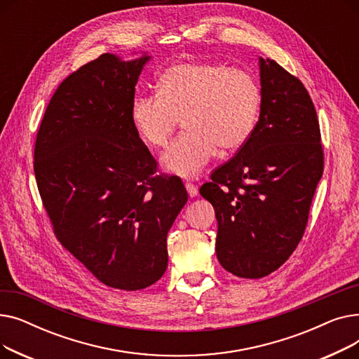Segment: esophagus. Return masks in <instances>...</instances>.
<instances>
[{"label": "esophagus", "mask_w": 359, "mask_h": 359, "mask_svg": "<svg viewBox=\"0 0 359 359\" xmlns=\"http://www.w3.org/2000/svg\"><path fill=\"white\" fill-rule=\"evenodd\" d=\"M184 187H186V191H187V194H189L191 198H195L198 195V187L194 183H186Z\"/></svg>", "instance_id": "obj_1"}]
</instances>
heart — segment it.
Wrapping results in <instances>:
<instances>
[{"label": "heart", "mask_w": 359, "mask_h": 359, "mask_svg": "<svg viewBox=\"0 0 359 359\" xmlns=\"http://www.w3.org/2000/svg\"><path fill=\"white\" fill-rule=\"evenodd\" d=\"M262 91L252 74L225 65L183 61L168 67L158 93L140 94L130 119L140 137L154 148L167 145L182 118L184 134L161 157L167 173L196 177L217 149L236 151L256 128Z\"/></svg>", "instance_id": "b5f03b06"}]
</instances>
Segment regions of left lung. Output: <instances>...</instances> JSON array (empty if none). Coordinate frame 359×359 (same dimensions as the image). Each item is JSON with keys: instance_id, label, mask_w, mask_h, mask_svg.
Instances as JSON below:
<instances>
[{"instance_id": "8db88e82", "label": "left lung", "mask_w": 359, "mask_h": 359, "mask_svg": "<svg viewBox=\"0 0 359 359\" xmlns=\"http://www.w3.org/2000/svg\"><path fill=\"white\" fill-rule=\"evenodd\" d=\"M259 75L262 104L252 137L199 191L215 210L221 266L249 279L269 275L292 255L323 175L317 113L306 87L262 56Z\"/></svg>"}]
</instances>
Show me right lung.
Wrapping results in <instances>:
<instances>
[{
  "label": "right lung",
  "mask_w": 359,
  "mask_h": 359,
  "mask_svg": "<svg viewBox=\"0 0 359 359\" xmlns=\"http://www.w3.org/2000/svg\"><path fill=\"white\" fill-rule=\"evenodd\" d=\"M151 60L104 53L72 72L52 96L34 147L56 237L104 285L125 291L164 275L167 233L187 202L179 177L154 175L157 163L130 119Z\"/></svg>",
  "instance_id": "1"
}]
</instances>
